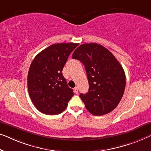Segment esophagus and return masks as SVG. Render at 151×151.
Masks as SVG:
<instances>
[{
	"label": "esophagus",
	"mask_w": 151,
	"mask_h": 151,
	"mask_svg": "<svg viewBox=\"0 0 151 151\" xmlns=\"http://www.w3.org/2000/svg\"><path fill=\"white\" fill-rule=\"evenodd\" d=\"M74 91H75V93L77 94V93H78V87H75V88H74Z\"/></svg>",
	"instance_id": "34e87169"
}]
</instances>
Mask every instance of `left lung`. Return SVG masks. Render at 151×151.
Listing matches in <instances>:
<instances>
[{
  "mask_svg": "<svg viewBox=\"0 0 151 151\" xmlns=\"http://www.w3.org/2000/svg\"><path fill=\"white\" fill-rule=\"evenodd\" d=\"M73 58L80 60L86 70L89 91L80 98L87 111L96 116L113 111L125 87V72L113 54L101 45L86 43L76 49Z\"/></svg>",
  "mask_w": 151,
  "mask_h": 151,
  "instance_id": "obj_1",
  "label": "left lung"
}]
</instances>
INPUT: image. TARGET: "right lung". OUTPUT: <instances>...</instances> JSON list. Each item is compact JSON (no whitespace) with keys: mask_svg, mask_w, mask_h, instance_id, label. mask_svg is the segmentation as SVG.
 <instances>
[{"mask_svg":"<svg viewBox=\"0 0 151 151\" xmlns=\"http://www.w3.org/2000/svg\"><path fill=\"white\" fill-rule=\"evenodd\" d=\"M78 45L73 42L51 45L37 55L31 63L28 74L29 96L42 113H62L74 96L62 70L70 54Z\"/></svg>","mask_w":151,"mask_h":151,"instance_id":"1","label":"right lung"}]
</instances>
